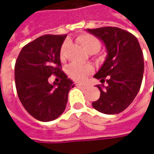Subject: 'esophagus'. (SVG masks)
Instances as JSON below:
<instances>
[{
	"mask_svg": "<svg viewBox=\"0 0 154 154\" xmlns=\"http://www.w3.org/2000/svg\"><path fill=\"white\" fill-rule=\"evenodd\" d=\"M77 87L79 88H85V86L84 85H80V84H77Z\"/></svg>",
	"mask_w": 154,
	"mask_h": 154,
	"instance_id": "esophagus-1",
	"label": "esophagus"
}]
</instances>
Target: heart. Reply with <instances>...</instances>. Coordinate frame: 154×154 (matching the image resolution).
<instances>
[{"mask_svg": "<svg viewBox=\"0 0 154 154\" xmlns=\"http://www.w3.org/2000/svg\"><path fill=\"white\" fill-rule=\"evenodd\" d=\"M77 42L82 45L84 48V50L88 52V54H94L98 52L100 48V41L94 37V35L88 34H82L79 35L77 37ZM68 42H66L62 45L60 48V57L61 59L65 58L66 54V50ZM93 72V67L89 65L87 66H82L73 63L67 67L66 73L69 77L72 78V80L76 82H82L88 75H89L91 72Z\"/></svg>", "mask_w": 154, "mask_h": 154, "instance_id": "1", "label": "heart"}]
</instances>
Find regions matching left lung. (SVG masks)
I'll use <instances>...</instances> for the list:
<instances>
[{
    "instance_id": "1",
    "label": "left lung",
    "mask_w": 154,
    "mask_h": 154,
    "mask_svg": "<svg viewBox=\"0 0 154 154\" xmlns=\"http://www.w3.org/2000/svg\"><path fill=\"white\" fill-rule=\"evenodd\" d=\"M86 30L102 41L107 53L94 76L101 84L96 85L100 96L92 106L102 113H119L134 100L142 82L144 60L139 42L134 35L118 27Z\"/></svg>"
}]
</instances>
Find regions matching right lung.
Here are the masks:
<instances>
[{"label":"right lung","mask_w":154,"mask_h":154,"mask_svg":"<svg viewBox=\"0 0 154 154\" xmlns=\"http://www.w3.org/2000/svg\"><path fill=\"white\" fill-rule=\"evenodd\" d=\"M66 35H45L24 46L15 63L16 89L24 109L35 119L49 122L64 112L75 86L60 69V48ZM54 74L60 83L49 84Z\"/></svg>","instance_id":"add662e5"}]
</instances>
